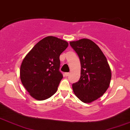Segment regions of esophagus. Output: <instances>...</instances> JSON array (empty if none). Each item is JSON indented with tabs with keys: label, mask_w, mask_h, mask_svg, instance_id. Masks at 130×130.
Wrapping results in <instances>:
<instances>
[{
	"label": "esophagus",
	"mask_w": 130,
	"mask_h": 130,
	"mask_svg": "<svg viewBox=\"0 0 130 130\" xmlns=\"http://www.w3.org/2000/svg\"><path fill=\"white\" fill-rule=\"evenodd\" d=\"M64 75H65V76H69L70 73H65V74H64Z\"/></svg>",
	"instance_id": "esophagus-1"
}]
</instances>
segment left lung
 <instances>
[{
	"instance_id": "1",
	"label": "left lung",
	"mask_w": 130,
	"mask_h": 130,
	"mask_svg": "<svg viewBox=\"0 0 130 130\" xmlns=\"http://www.w3.org/2000/svg\"><path fill=\"white\" fill-rule=\"evenodd\" d=\"M80 59L81 76L73 84L74 94L84 103H91L106 92L112 73L104 54L96 44L88 39L70 41Z\"/></svg>"
}]
</instances>
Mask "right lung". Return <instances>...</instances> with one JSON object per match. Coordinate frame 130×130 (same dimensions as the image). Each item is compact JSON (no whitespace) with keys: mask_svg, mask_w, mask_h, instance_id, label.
<instances>
[{"mask_svg":"<svg viewBox=\"0 0 130 130\" xmlns=\"http://www.w3.org/2000/svg\"><path fill=\"white\" fill-rule=\"evenodd\" d=\"M68 43L54 36L39 41L23 60L20 76L23 85L32 98L43 101L57 92L62 74L60 55Z\"/></svg>","mask_w":130,"mask_h":130,"instance_id":"obj_1","label":"right lung"}]
</instances>
